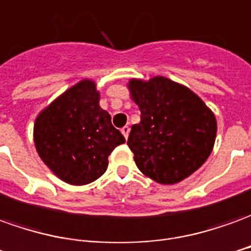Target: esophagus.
<instances>
[{
	"label": "esophagus",
	"instance_id": "obj_1",
	"mask_svg": "<svg viewBox=\"0 0 251 251\" xmlns=\"http://www.w3.org/2000/svg\"><path fill=\"white\" fill-rule=\"evenodd\" d=\"M122 134H123V135H124V138H126V139L128 138V135H129V127H128V126L123 127V128H122Z\"/></svg>",
	"mask_w": 251,
	"mask_h": 251
}]
</instances>
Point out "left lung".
<instances>
[{
    "label": "left lung",
    "mask_w": 251,
    "mask_h": 251,
    "mask_svg": "<svg viewBox=\"0 0 251 251\" xmlns=\"http://www.w3.org/2000/svg\"><path fill=\"white\" fill-rule=\"evenodd\" d=\"M127 87L141 110L127 145L143 175L176 184L201 168L217 134L212 109L193 90L164 76L129 79Z\"/></svg>",
    "instance_id": "1"
}]
</instances>
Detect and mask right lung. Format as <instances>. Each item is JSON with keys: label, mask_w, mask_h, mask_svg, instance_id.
I'll return each instance as SVG.
<instances>
[{"label": "right lung", "mask_w": 251, "mask_h": 251, "mask_svg": "<svg viewBox=\"0 0 251 251\" xmlns=\"http://www.w3.org/2000/svg\"><path fill=\"white\" fill-rule=\"evenodd\" d=\"M126 142L100 106V91L83 79L42 109L34 123V143L45 165L68 184L97 180L113 149Z\"/></svg>", "instance_id": "add662e5"}]
</instances>
